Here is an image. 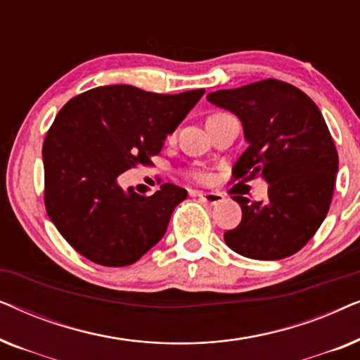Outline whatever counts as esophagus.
<instances>
[{"label":"esophagus","mask_w":360,"mask_h":360,"mask_svg":"<svg viewBox=\"0 0 360 360\" xmlns=\"http://www.w3.org/2000/svg\"><path fill=\"white\" fill-rule=\"evenodd\" d=\"M195 195L200 196V200L205 201V203H208V205H219L221 201L224 200V196L221 193H203V191H196Z\"/></svg>","instance_id":"esophagus-1"}]
</instances>
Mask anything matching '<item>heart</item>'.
I'll return each instance as SVG.
<instances>
[{
	"label": "heart",
	"mask_w": 360,
	"mask_h": 360,
	"mask_svg": "<svg viewBox=\"0 0 360 360\" xmlns=\"http://www.w3.org/2000/svg\"><path fill=\"white\" fill-rule=\"evenodd\" d=\"M221 115H226V112H213V115H211L210 117H216V116H221ZM191 176H193V179H196V180H203V174H200V172H193Z\"/></svg>",
	"instance_id": "b5f03b06"
}]
</instances>
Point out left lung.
I'll use <instances>...</instances> for the list:
<instances>
[{
  "label": "left lung",
  "instance_id": "1",
  "mask_svg": "<svg viewBox=\"0 0 360 360\" xmlns=\"http://www.w3.org/2000/svg\"><path fill=\"white\" fill-rule=\"evenodd\" d=\"M208 101L243 122L248 149L233 167L234 179L262 176L269 198L243 210L238 228L224 240L255 260H278L298 252L326 218L338 174V150L319 108L290 83L269 78L210 93Z\"/></svg>",
  "mask_w": 360,
  "mask_h": 360
}]
</instances>
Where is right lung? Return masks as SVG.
I'll return each mask as SVG.
<instances>
[{
	"label": "right lung",
	"instance_id": "obj_1",
	"mask_svg": "<svg viewBox=\"0 0 360 360\" xmlns=\"http://www.w3.org/2000/svg\"><path fill=\"white\" fill-rule=\"evenodd\" d=\"M205 90L160 95L131 85L98 86L58 111L42 147L44 203L68 244L105 267L139 260L164 238L186 190L164 184L154 195L124 191L117 176L152 165Z\"/></svg>",
	"mask_w": 360,
	"mask_h": 360
}]
</instances>
